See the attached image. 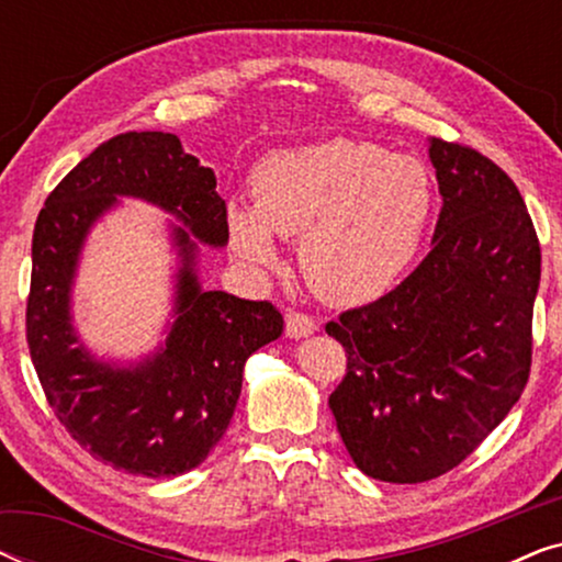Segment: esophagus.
<instances>
[{
    "label": "esophagus",
    "instance_id": "obj_1",
    "mask_svg": "<svg viewBox=\"0 0 562 562\" xmlns=\"http://www.w3.org/2000/svg\"><path fill=\"white\" fill-rule=\"evenodd\" d=\"M317 333V322H314L310 314L304 312H289L286 314V335L294 337V340H299V337H310Z\"/></svg>",
    "mask_w": 562,
    "mask_h": 562
}]
</instances>
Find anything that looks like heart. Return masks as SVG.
<instances>
[{
    "mask_svg": "<svg viewBox=\"0 0 562 562\" xmlns=\"http://www.w3.org/2000/svg\"><path fill=\"white\" fill-rule=\"evenodd\" d=\"M252 204L229 202L227 235L252 268L279 263L276 235L302 237L306 281L335 304L386 294L417 256L432 217V179L417 158L337 140L276 150L256 166Z\"/></svg>",
    "mask_w": 562,
    "mask_h": 562,
    "instance_id": "obj_1",
    "label": "heart"
}]
</instances>
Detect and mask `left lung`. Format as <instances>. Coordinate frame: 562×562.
Wrapping results in <instances>:
<instances>
[{
  "label": "left lung",
  "mask_w": 562,
  "mask_h": 562,
  "mask_svg": "<svg viewBox=\"0 0 562 562\" xmlns=\"http://www.w3.org/2000/svg\"><path fill=\"white\" fill-rule=\"evenodd\" d=\"M442 210L432 250L327 335L348 368L329 409L371 479L422 483L463 463L519 402L532 366L540 240L514 181L468 145L429 140Z\"/></svg>",
  "instance_id": "1"
}]
</instances>
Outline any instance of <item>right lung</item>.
Wrapping results in <instances>:
<instances>
[{
	"mask_svg": "<svg viewBox=\"0 0 562 562\" xmlns=\"http://www.w3.org/2000/svg\"><path fill=\"white\" fill-rule=\"evenodd\" d=\"M120 195L171 211L182 266L167 342L135 367L97 361L78 345L70 286L88 229ZM199 243H227V206L212 168L171 133H125L89 153L45 199L33 233L27 348L45 398L76 442L117 471L171 479L204 463L222 440L252 352L279 340L271 302L204 291Z\"/></svg>",
	"mask_w": 562,
	"mask_h": 562,
	"instance_id": "add662e5",
	"label": "right lung"
}]
</instances>
